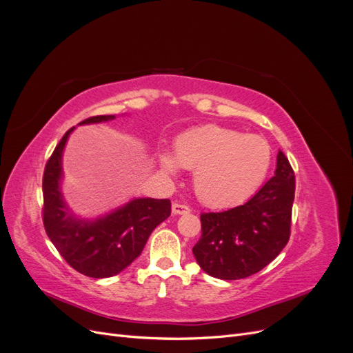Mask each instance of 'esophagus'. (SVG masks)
<instances>
[{"label": "esophagus", "mask_w": 353, "mask_h": 353, "mask_svg": "<svg viewBox=\"0 0 353 353\" xmlns=\"http://www.w3.org/2000/svg\"><path fill=\"white\" fill-rule=\"evenodd\" d=\"M190 212V208L185 205H181V203H174L172 205V213L174 215H185Z\"/></svg>", "instance_id": "1"}]
</instances>
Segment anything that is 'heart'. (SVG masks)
Returning a JSON list of instances; mask_svg holds the SVG:
<instances>
[{"label": "heart", "instance_id": "1", "mask_svg": "<svg viewBox=\"0 0 353 353\" xmlns=\"http://www.w3.org/2000/svg\"><path fill=\"white\" fill-rule=\"evenodd\" d=\"M270 143L261 135L206 125L181 134L175 157L160 154V168L175 176L179 166L194 170L197 197L210 208H225L250 197L271 168Z\"/></svg>", "mask_w": 353, "mask_h": 353}]
</instances>
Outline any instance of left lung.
I'll return each mask as SVG.
<instances>
[{"label": "left lung", "instance_id": "obj_1", "mask_svg": "<svg viewBox=\"0 0 353 353\" xmlns=\"http://www.w3.org/2000/svg\"><path fill=\"white\" fill-rule=\"evenodd\" d=\"M294 188L293 169L279 152L274 176L248 203L201 213L193 248L200 268L219 280H240L272 262L290 239Z\"/></svg>", "mask_w": 353, "mask_h": 353}]
</instances>
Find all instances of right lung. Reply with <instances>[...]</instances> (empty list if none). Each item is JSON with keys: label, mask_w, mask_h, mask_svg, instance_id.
I'll list each match as a JSON object with an SVG mask.
<instances>
[{"label": "right lung", "mask_w": 353, "mask_h": 353, "mask_svg": "<svg viewBox=\"0 0 353 353\" xmlns=\"http://www.w3.org/2000/svg\"><path fill=\"white\" fill-rule=\"evenodd\" d=\"M114 114L92 116L79 125L113 121ZM74 126L63 135L42 178V219L48 239L73 270L108 279L123 271L141 254L153 230L170 215L169 199H134L94 221L73 216L61 194V156Z\"/></svg>", "instance_id": "obj_1"}]
</instances>
